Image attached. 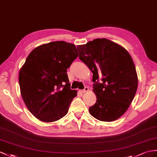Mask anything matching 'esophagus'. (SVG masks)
I'll use <instances>...</instances> for the list:
<instances>
[{
    "label": "esophagus",
    "instance_id": "1",
    "mask_svg": "<svg viewBox=\"0 0 157 157\" xmlns=\"http://www.w3.org/2000/svg\"><path fill=\"white\" fill-rule=\"evenodd\" d=\"M88 90H89V88H88L87 86H85V89H84L83 90H82V93H86V92H87Z\"/></svg>",
    "mask_w": 157,
    "mask_h": 157
}]
</instances>
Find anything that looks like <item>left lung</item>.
<instances>
[{
  "label": "left lung",
  "mask_w": 157,
  "mask_h": 157,
  "mask_svg": "<svg viewBox=\"0 0 157 157\" xmlns=\"http://www.w3.org/2000/svg\"><path fill=\"white\" fill-rule=\"evenodd\" d=\"M79 59L93 74L97 102L89 113L97 119L114 121L127 111L138 87L135 65L128 52L106 39L78 45ZM101 82H99V80Z\"/></svg>",
  "instance_id": "1"
}]
</instances>
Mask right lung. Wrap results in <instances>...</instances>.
<instances>
[{
	"mask_svg": "<svg viewBox=\"0 0 157 157\" xmlns=\"http://www.w3.org/2000/svg\"><path fill=\"white\" fill-rule=\"evenodd\" d=\"M75 44L55 41L33 49L19 72L22 99L29 111L43 122L66 115L77 91L71 89L67 69L77 58Z\"/></svg>",
	"mask_w": 157,
	"mask_h": 157,
	"instance_id": "right-lung-1",
	"label": "right lung"
}]
</instances>
